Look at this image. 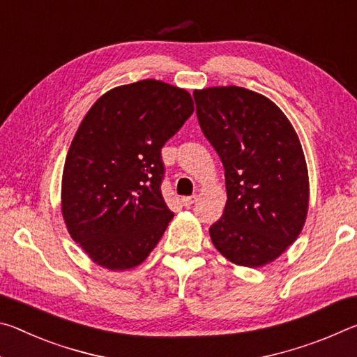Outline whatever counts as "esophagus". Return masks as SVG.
<instances>
[{"mask_svg": "<svg viewBox=\"0 0 357 357\" xmlns=\"http://www.w3.org/2000/svg\"><path fill=\"white\" fill-rule=\"evenodd\" d=\"M197 198H198L197 195H192V197H184L183 200H181V202H183V206H185V208H190L192 204L197 202Z\"/></svg>", "mask_w": 357, "mask_h": 357, "instance_id": "34e87169", "label": "esophagus"}]
</instances>
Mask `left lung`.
Returning <instances> with one entry per match:
<instances>
[{
  "label": "left lung",
  "instance_id": "left-lung-1",
  "mask_svg": "<svg viewBox=\"0 0 357 357\" xmlns=\"http://www.w3.org/2000/svg\"><path fill=\"white\" fill-rule=\"evenodd\" d=\"M204 137L225 168L227 204L209 228L217 250L245 268L274 261L302 231L309 172L299 137L273 100L241 86L193 93Z\"/></svg>",
  "mask_w": 357,
  "mask_h": 357
}]
</instances>
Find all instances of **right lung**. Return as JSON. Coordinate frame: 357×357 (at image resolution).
Here are the masks:
<instances>
[{
    "mask_svg": "<svg viewBox=\"0 0 357 357\" xmlns=\"http://www.w3.org/2000/svg\"><path fill=\"white\" fill-rule=\"evenodd\" d=\"M192 113L185 89L140 80L100 96L78 126L63 170L61 213L96 264L135 268L164 236L174 214L160 190V149Z\"/></svg>",
    "mask_w": 357,
    "mask_h": 357,
    "instance_id": "right-lung-1",
    "label": "right lung"
}]
</instances>
